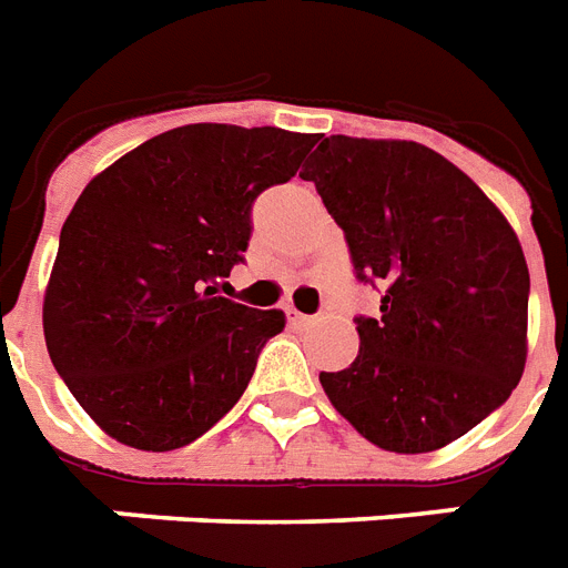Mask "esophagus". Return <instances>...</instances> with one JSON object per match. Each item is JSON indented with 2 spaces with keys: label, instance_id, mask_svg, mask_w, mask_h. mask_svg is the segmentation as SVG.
Here are the masks:
<instances>
[{
  "label": "esophagus",
  "instance_id": "esophagus-1",
  "mask_svg": "<svg viewBox=\"0 0 568 568\" xmlns=\"http://www.w3.org/2000/svg\"><path fill=\"white\" fill-rule=\"evenodd\" d=\"M285 317H288V324H292V326H306L308 321H312V317L303 315V312H297V308H294V306L285 308Z\"/></svg>",
  "mask_w": 568,
  "mask_h": 568
}]
</instances>
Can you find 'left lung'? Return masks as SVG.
<instances>
[{
    "label": "left lung",
    "instance_id": "left-lung-1",
    "mask_svg": "<svg viewBox=\"0 0 568 568\" xmlns=\"http://www.w3.org/2000/svg\"><path fill=\"white\" fill-rule=\"evenodd\" d=\"M300 178L344 230L358 280L385 292L379 315L356 317V362L321 373L335 412L403 455L467 435L525 371L531 280L508 219L419 142L326 136Z\"/></svg>",
    "mask_w": 568,
    "mask_h": 568
}]
</instances>
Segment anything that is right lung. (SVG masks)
Here are the masks:
<instances>
[{"mask_svg":"<svg viewBox=\"0 0 568 568\" xmlns=\"http://www.w3.org/2000/svg\"><path fill=\"white\" fill-rule=\"evenodd\" d=\"M312 145L283 128L183 124L87 183L43 332L60 379L119 444L180 449L239 403L285 315L219 297V283L244 260L253 201Z\"/></svg>","mask_w":568,"mask_h":568,"instance_id":"obj_1","label":"right lung"}]
</instances>
